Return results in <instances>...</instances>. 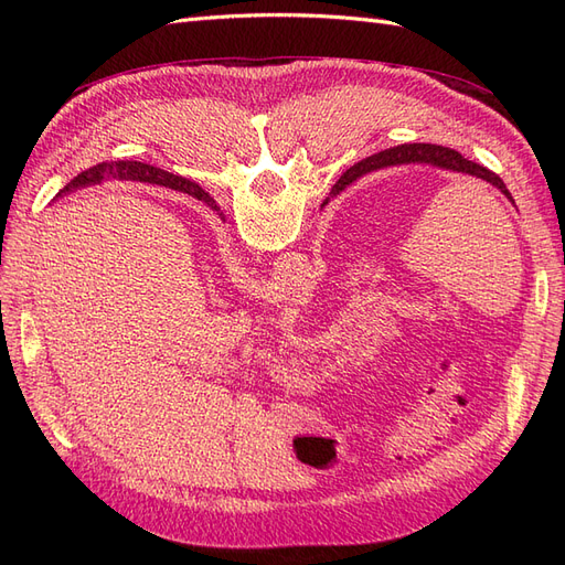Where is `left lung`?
<instances>
[{
    "label": "left lung",
    "mask_w": 565,
    "mask_h": 565,
    "mask_svg": "<svg viewBox=\"0 0 565 565\" xmlns=\"http://www.w3.org/2000/svg\"><path fill=\"white\" fill-rule=\"evenodd\" d=\"M405 162H429V164H436V167H443V169H452V172H461V174H469V177H476V179H483V181L492 183L494 188H500V191L511 200V193L507 191L504 181L498 174L490 172V169H486L481 164L467 160L465 156H459V152L452 150V148H443V146H434V143H405V146L382 150V152H377V156H372L367 160H361L358 164H353L351 169H347V174L337 181V185L332 188V193H339L341 188H347L358 177L374 172V169L391 167V164H405ZM511 202H514V200H511ZM214 210L218 212L216 202H214Z\"/></svg>",
    "instance_id": "left-lung-1"
}]
</instances>
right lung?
<instances>
[{
    "label": "right lung",
    "mask_w": 565,
    "mask_h": 565,
    "mask_svg": "<svg viewBox=\"0 0 565 565\" xmlns=\"http://www.w3.org/2000/svg\"><path fill=\"white\" fill-rule=\"evenodd\" d=\"M108 179H134V181H148V183H162V185H172L177 188V191H183L188 195H193L195 200H202L207 202L210 207L214 210V200L202 191L200 185L185 181L181 177H174V174H167L162 172V169L158 167H150V164H143V162H129V160H117V162H100L92 169H87V172L77 174L71 183H67L63 191H77V188H84V185H94V183H100V181H108Z\"/></svg>",
    "instance_id": "add662e5"
}]
</instances>
